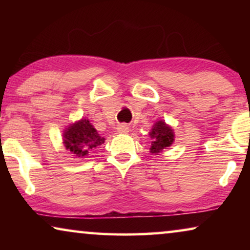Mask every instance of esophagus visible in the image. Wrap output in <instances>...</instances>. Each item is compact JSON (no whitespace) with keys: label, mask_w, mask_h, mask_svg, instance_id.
<instances>
[{"label":"esophagus","mask_w":250,"mask_h":250,"mask_svg":"<svg viewBox=\"0 0 250 250\" xmlns=\"http://www.w3.org/2000/svg\"><path fill=\"white\" fill-rule=\"evenodd\" d=\"M128 131H129V128H128V126H127V125H125V124L118 125V127H117V132H118V133H121V134H126V133H127Z\"/></svg>","instance_id":"esophagus-1"}]
</instances>
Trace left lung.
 <instances>
[{
	"label": "left lung",
	"instance_id": "8db88e82",
	"mask_svg": "<svg viewBox=\"0 0 250 250\" xmlns=\"http://www.w3.org/2000/svg\"><path fill=\"white\" fill-rule=\"evenodd\" d=\"M150 138L152 139L150 151L152 153H159L164 149H167L172 146L174 141V131L169 125H167L164 121L156 122L152 126V129L149 133Z\"/></svg>",
	"mask_w": 250,
	"mask_h": 250
}]
</instances>
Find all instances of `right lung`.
Segmentation results:
<instances>
[{
	"mask_svg": "<svg viewBox=\"0 0 250 250\" xmlns=\"http://www.w3.org/2000/svg\"><path fill=\"white\" fill-rule=\"evenodd\" d=\"M104 138L98 134L88 119H81L70 124L63 131V145L67 150L78 158L87 156L90 151L101 146Z\"/></svg>",
	"mask_w": 250,
	"mask_h": 250,
	"instance_id": "add662e5",
	"label": "right lung"
}]
</instances>
